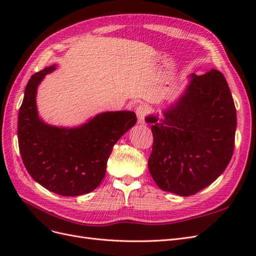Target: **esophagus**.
Segmentation results:
<instances>
[{
  "mask_svg": "<svg viewBox=\"0 0 256 256\" xmlns=\"http://www.w3.org/2000/svg\"><path fill=\"white\" fill-rule=\"evenodd\" d=\"M136 116H138V124H144L145 122V118L147 115V108L143 104H140L136 106Z\"/></svg>",
  "mask_w": 256,
  "mask_h": 256,
  "instance_id": "obj_1",
  "label": "esophagus"
}]
</instances>
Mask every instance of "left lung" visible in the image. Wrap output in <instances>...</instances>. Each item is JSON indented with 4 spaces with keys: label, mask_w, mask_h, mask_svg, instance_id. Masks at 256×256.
Masks as SVG:
<instances>
[{
    "label": "left lung",
    "mask_w": 256,
    "mask_h": 256,
    "mask_svg": "<svg viewBox=\"0 0 256 256\" xmlns=\"http://www.w3.org/2000/svg\"><path fill=\"white\" fill-rule=\"evenodd\" d=\"M164 118L152 122L150 172L162 190L193 196L218 178L235 146L236 108L228 82L216 69L192 76L187 90Z\"/></svg>",
    "instance_id": "8db88e82"
}]
</instances>
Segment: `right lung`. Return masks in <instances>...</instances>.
Returning <instances> with one entry per match:
<instances>
[{
	"instance_id": "1",
	"label": "right lung",
	"mask_w": 256,
	"mask_h": 256,
	"mask_svg": "<svg viewBox=\"0 0 256 256\" xmlns=\"http://www.w3.org/2000/svg\"><path fill=\"white\" fill-rule=\"evenodd\" d=\"M56 67L34 74L26 84L18 116L19 150L34 180L60 196H76L102 182L114 144L136 116L130 111L106 112L74 129L46 125L37 115L36 88Z\"/></svg>"
}]
</instances>
